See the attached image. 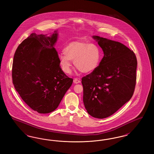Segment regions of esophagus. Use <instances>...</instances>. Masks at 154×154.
Wrapping results in <instances>:
<instances>
[{
  "instance_id": "esophagus-1",
  "label": "esophagus",
  "mask_w": 154,
  "mask_h": 154,
  "mask_svg": "<svg viewBox=\"0 0 154 154\" xmlns=\"http://www.w3.org/2000/svg\"><path fill=\"white\" fill-rule=\"evenodd\" d=\"M73 82L74 84H79V83H80L81 80L80 79H74Z\"/></svg>"
}]
</instances>
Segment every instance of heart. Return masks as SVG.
Wrapping results in <instances>:
<instances>
[{
    "mask_svg": "<svg viewBox=\"0 0 154 154\" xmlns=\"http://www.w3.org/2000/svg\"><path fill=\"white\" fill-rule=\"evenodd\" d=\"M63 53L59 55V60L63 71L66 73L71 71L72 60L81 72H93L98 68L102 57L101 50L97 44L79 41L67 44Z\"/></svg>",
    "mask_w": 154,
    "mask_h": 154,
    "instance_id": "b5f03b06",
    "label": "heart"
}]
</instances>
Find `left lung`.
Segmentation results:
<instances>
[{
  "label": "left lung",
  "instance_id": "left-lung-1",
  "mask_svg": "<svg viewBox=\"0 0 154 154\" xmlns=\"http://www.w3.org/2000/svg\"><path fill=\"white\" fill-rule=\"evenodd\" d=\"M104 53L98 68L82 77L83 102L88 114L105 118L130 100L136 81V55L124 44L93 36Z\"/></svg>",
  "mask_w": 154,
  "mask_h": 154
}]
</instances>
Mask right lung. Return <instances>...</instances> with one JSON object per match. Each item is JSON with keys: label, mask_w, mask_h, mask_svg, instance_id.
Instances as JSON below:
<instances>
[{"label": "right lung", "mask_w": 154, "mask_h": 154, "mask_svg": "<svg viewBox=\"0 0 154 154\" xmlns=\"http://www.w3.org/2000/svg\"><path fill=\"white\" fill-rule=\"evenodd\" d=\"M58 30L50 36L32 33L15 52L12 79L15 90L30 107L40 114L58 107L73 80L60 66L54 46Z\"/></svg>", "instance_id": "add662e5"}]
</instances>
